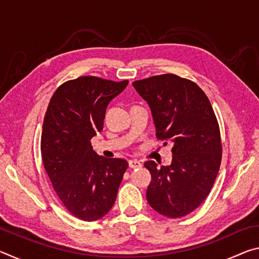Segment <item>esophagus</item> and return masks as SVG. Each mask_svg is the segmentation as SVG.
I'll list each match as a JSON object with an SVG mask.
<instances>
[{"instance_id":"esophagus-1","label":"esophagus","mask_w":259,"mask_h":259,"mask_svg":"<svg viewBox=\"0 0 259 259\" xmlns=\"http://www.w3.org/2000/svg\"><path fill=\"white\" fill-rule=\"evenodd\" d=\"M129 166L131 169H136V168H142V163L137 160H130L129 161Z\"/></svg>"}]
</instances>
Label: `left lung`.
Masks as SVG:
<instances>
[{"instance_id": "obj_1", "label": "left lung", "mask_w": 259, "mask_h": 259, "mask_svg": "<svg viewBox=\"0 0 259 259\" xmlns=\"http://www.w3.org/2000/svg\"><path fill=\"white\" fill-rule=\"evenodd\" d=\"M133 85L151 108L156 137L174 143L171 164H144L152 175L147 202L165 217L186 216L207 198L221 165V133L211 104L194 82L175 74Z\"/></svg>"}]
</instances>
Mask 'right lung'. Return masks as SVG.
Returning a JSON list of instances; mask_svg holds the SVG:
<instances>
[{
    "mask_svg": "<svg viewBox=\"0 0 259 259\" xmlns=\"http://www.w3.org/2000/svg\"><path fill=\"white\" fill-rule=\"evenodd\" d=\"M126 85V80L77 77L56 90L47 109L43 164L61 202L82 221H97L112 209L128 168L125 160L98 155L90 143L103 130L107 105Z\"/></svg>",
    "mask_w": 259,
    "mask_h": 259,
    "instance_id": "add662e5",
    "label": "right lung"
}]
</instances>
